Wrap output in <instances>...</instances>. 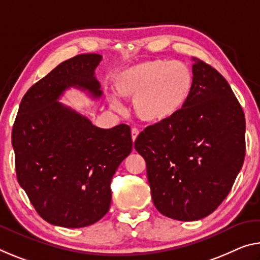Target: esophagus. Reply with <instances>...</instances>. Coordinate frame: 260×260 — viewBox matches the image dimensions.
<instances>
[{
	"mask_svg": "<svg viewBox=\"0 0 260 260\" xmlns=\"http://www.w3.org/2000/svg\"><path fill=\"white\" fill-rule=\"evenodd\" d=\"M131 134H132V140H133V142H134L135 140H137L138 135H139V129L135 128V127H133V128H132V131H131Z\"/></svg>",
	"mask_w": 260,
	"mask_h": 260,
	"instance_id": "1",
	"label": "esophagus"
}]
</instances>
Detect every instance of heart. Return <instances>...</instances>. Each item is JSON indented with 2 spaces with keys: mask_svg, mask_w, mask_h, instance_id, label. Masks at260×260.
I'll list each match as a JSON object with an SVG mask.
<instances>
[{
  "mask_svg": "<svg viewBox=\"0 0 260 260\" xmlns=\"http://www.w3.org/2000/svg\"><path fill=\"white\" fill-rule=\"evenodd\" d=\"M113 86L119 96L133 98V108L143 121L168 120L183 109L193 86L191 69L182 61L149 60L119 72ZM112 109L121 105L114 96L109 97Z\"/></svg>",
  "mask_w": 260,
  "mask_h": 260,
  "instance_id": "heart-1",
  "label": "heart"
}]
</instances>
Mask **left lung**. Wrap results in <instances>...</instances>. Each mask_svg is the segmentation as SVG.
Here are the masks:
<instances>
[{"mask_svg":"<svg viewBox=\"0 0 260 260\" xmlns=\"http://www.w3.org/2000/svg\"><path fill=\"white\" fill-rule=\"evenodd\" d=\"M192 60L193 86L183 109L148 126L134 142L146 160L155 207L178 221H197L215 211L245 157L241 104L216 69Z\"/></svg>","mask_w":260,"mask_h":260,"instance_id":"8db88e82","label":"left lung"}]
</instances>
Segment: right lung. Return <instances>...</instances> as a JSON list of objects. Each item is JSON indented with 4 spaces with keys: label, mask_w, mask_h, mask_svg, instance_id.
Segmentation results:
<instances>
[{
    "label": "right lung",
    "mask_w": 260,
    "mask_h": 260,
    "mask_svg": "<svg viewBox=\"0 0 260 260\" xmlns=\"http://www.w3.org/2000/svg\"><path fill=\"white\" fill-rule=\"evenodd\" d=\"M101 61L100 54H81L60 63L24 94L12 127L17 180L51 224L100 221L109 212L112 177L132 151L128 125L100 128L57 102L71 86L100 98Z\"/></svg>",
    "instance_id": "obj_1"
}]
</instances>
